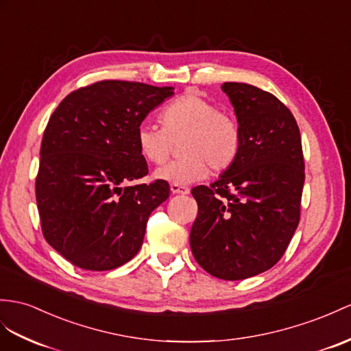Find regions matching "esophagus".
I'll return each instance as SVG.
<instances>
[{
	"label": "esophagus",
	"mask_w": 351,
	"mask_h": 351,
	"mask_svg": "<svg viewBox=\"0 0 351 351\" xmlns=\"http://www.w3.org/2000/svg\"><path fill=\"white\" fill-rule=\"evenodd\" d=\"M169 189L173 193H177V195H187L189 193V189H187L186 186H182V184H177V183H171Z\"/></svg>",
	"instance_id": "1"
}]
</instances>
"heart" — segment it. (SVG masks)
<instances>
[{
    "instance_id": "obj_1",
    "label": "heart",
    "mask_w": 351,
    "mask_h": 351,
    "mask_svg": "<svg viewBox=\"0 0 351 351\" xmlns=\"http://www.w3.org/2000/svg\"><path fill=\"white\" fill-rule=\"evenodd\" d=\"M162 125L141 122L136 128V146L143 158L162 165L180 143L182 158L156 171L160 180L189 184L215 173L228 169L241 149L238 123L219 111L215 102L201 92L189 89L164 108Z\"/></svg>"
}]
</instances>
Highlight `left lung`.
Masks as SVG:
<instances>
[{
    "label": "left lung",
    "mask_w": 351,
    "mask_h": 351,
    "mask_svg": "<svg viewBox=\"0 0 351 351\" xmlns=\"http://www.w3.org/2000/svg\"><path fill=\"white\" fill-rule=\"evenodd\" d=\"M221 89L235 108L241 149L217 182L192 189L191 249L208 274L244 280L274 267L298 228L302 143L292 111L272 93L235 82Z\"/></svg>",
    "instance_id": "8db88e82"
}]
</instances>
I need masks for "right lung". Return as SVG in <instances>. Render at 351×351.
Here are the masks:
<instances>
[{
    "instance_id": "1",
    "label": "right lung",
    "mask_w": 351,
    "mask_h": 351,
    "mask_svg": "<svg viewBox=\"0 0 351 351\" xmlns=\"http://www.w3.org/2000/svg\"><path fill=\"white\" fill-rule=\"evenodd\" d=\"M171 86L101 80L66 95L43 134L36 199L43 235L75 267L108 271L138 253L169 184L149 174L136 128Z\"/></svg>"
}]
</instances>
